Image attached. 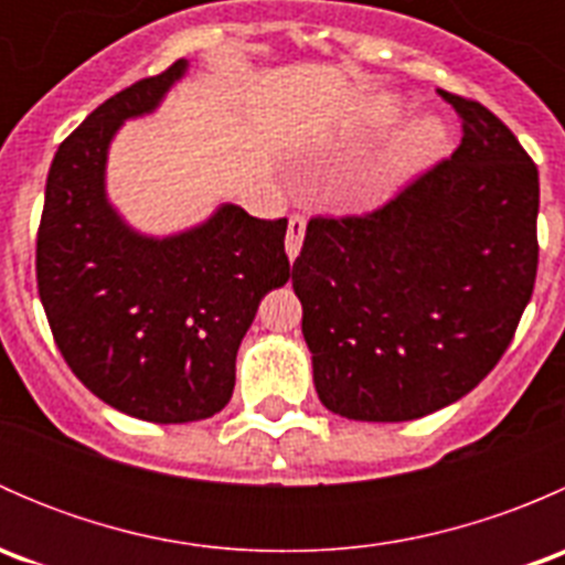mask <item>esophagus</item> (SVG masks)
<instances>
[{
	"instance_id": "1",
	"label": "esophagus",
	"mask_w": 565,
	"mask_h": 565,
	"mask_svg": "<svg viewBox=\"0 0 565 565\" xmlns=\"http://www.w3.org/2000/svg\"><path fill=\"white\" fill-rule=\"evenodd\" d=\"M303 235H306V218L303 215L295 213L292 218H289V226H287V256L292 262L298 259L300 246H303Z\"/></svg>"
}]
</instances>
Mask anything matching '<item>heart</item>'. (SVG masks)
Masks as SVG:
<instances>
[{"instance_id": "1", "label": "heart", "mask_w": 565, "mask_h": 565, "mask_svg": "<svg viewBox=\"0 0 565 565\" xmlns=\"http://www.w3.org/2000/svg\"><path fill=\"white\" fill-rule=\"evenodd\" d=\"M398 114L396 106H385V119ZM446 150V130L435 119H420L409 125L402 136L377 158L369 163L355 180V193L361 199H383L393 188L402 185L407 177H413L426 163L435 161Z\"/></svg>"}]
</instances>
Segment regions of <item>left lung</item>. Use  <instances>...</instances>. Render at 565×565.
Instances as JSON below:
<instances>
[{
  "label": "left lung",
  "mask_w": 565,
  "mask_h": 565,
  "mask_svg": "<svg viewBox=\"0 0 565 565\" xmlns=\"http://www.w3.org/2000/svg\"><path fill=\"white\" fill-rule=\"evenodd\" d=\"M461 145L366 215L317 218L292 265L315 388L352 420H415L498 366L539 267V169L476 100Z\"/></svg>",
  "instance_id": "left-lung-1"
}]
</instances>
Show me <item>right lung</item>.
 <instances>
[{"label":"right lung","mask_w":565,"mask_h":565,"mask_svg":"<svg viewBox=\"0 0 565 565\" xmlns=\"http://www.w3.org/2000/svg\"><path fill=\"white\" fill-rule=\"evenodd\" d=\"M185 71L177 60L130 84L62 141L38 230V292L62 358L108 407L152 424L202 420L230 404L259 300L289 281L287 218L221 204L193 230L147 237L106 199L114 134Z\"/></svg>","instance_id":"1"}]
</instances>
